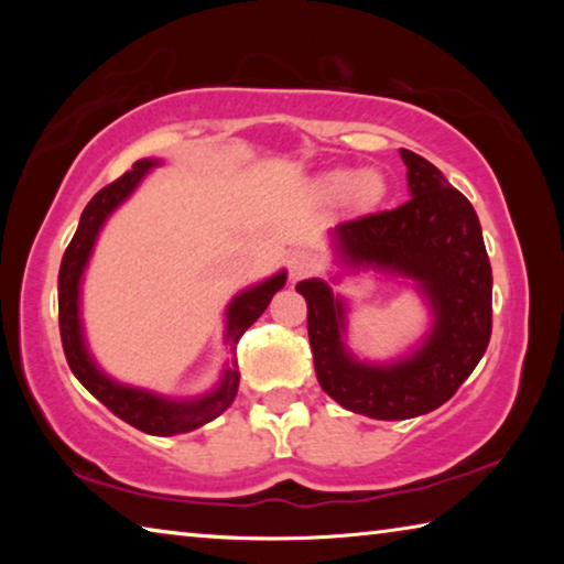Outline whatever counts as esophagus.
<instances>
[{
	"instance_id": "1",
	"label": "esophagus",
	"mask_w": 564,
	"mask_h": 564,
	"mask_svg": "<svg viewBox=\"0 0 564 564\" xmlns=\"http://www.w3.org/2000/svg\"><path fill=\"white\" fill-rule=\"evenodd\" d=\"M318 256L311 253V251H293L291 259H289V271H291V279L299 281L305 279V275L316 273L318 271Z\"/></svg>"
}]
</instances>
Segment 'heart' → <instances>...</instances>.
I'll return each mask as SVG.
<instances>
[{
    "mask_svg": "<svg viewBox=\"0 0 564 564\" xmlns=\"http://www.w3.org/2000/svg\"><path fill=\"white\" fill-rule=\"evenodd\" d=\"M321 194L328 202H352L358 208H373L386 196V181L378 171L338 169L321 178Z\"/></svg>",
    "mask_w": 564,
    "mask_h": 564,
    "instance_id": "b5f03b06",
    "label": "heart"
}]
</instances>
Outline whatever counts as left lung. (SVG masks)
<instances>
[{
	"label": "left lung",
	"mask_w": 564,
	"mask_h": 564,
	"mask_svg": "<svg viewBox=\"0 0 564 564\" xmlns=\"http://www.w3.org/2000/svg\"><path fill=\"white\" fill-rule=\"evenodd\" d=\"M410 196L393 212L336 226L340 256L415 279L435 311V328L413 358L373 368L340 343L343 303L323 281L295 285L308 303V338L321 388L352 413L415 417L447 403L485 356L492 333V269L473 204L431 161L400 149Z\"/></svg>",
	"instance_id": "1"
}]
</instances>
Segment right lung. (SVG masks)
Returning a JSON list of instances; mask_svg holds the SVG:
<instances>
[{"label": "right lung", "instance_id": "add662e5", "mask_svg": "<svg viewBox=\"0 0 564 564\" xmlns=\"http://www.w3.org/2000/svg\"><path fill=\"white\" fill-rule=\"evenodd\" d=\"M156 161H137L127 174L119 176L113 184L104 186L97 196L91 198L84 208L79 218V228L72 238V243L66 246L64 259L59 265V333H62V346L66 362H69L72 373L76 380L89 390V393L107 405L113 415L121 417L123 423H129L141 433L149 435H178L196 431V427L206 425L208 420H214L224 413V410L234 403L236 390H238V366L236 358H231V368L226 370L224 383L214 390L212 395L196 403H174V400L156 398L144 390H133L117 386L107 376H101L91 358L87 356L82 340V323H79V281L84 273V265L89 261L91 246L97 241V234L101 224L107 221V216L117 208L123 198H127L141 176L154 166ZM285 273L273 275L256 289L236 295L231 308H228V346L236 356V346L241 340L243 333L253 326L256 318L269 308L273 293L283 289Z\"/></svg>", "mask_w": 564, "mask_h": 564}]
</instances>
